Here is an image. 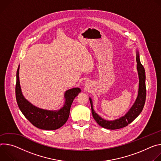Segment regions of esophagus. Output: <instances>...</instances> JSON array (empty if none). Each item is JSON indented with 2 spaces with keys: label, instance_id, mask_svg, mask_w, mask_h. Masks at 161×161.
<instances>
[{
  "label": "esophagus",
  "instance_id": "34e87169",
  "mask_svg": "<svg viewBox=\"0 0 161 161\" xmlns=\"http://www.w3.org/2000/svg\"><path fill=\"white\" fill-rule=\"evenodd\" d=\"M86 84H88V82H87V81H86Z\"/></svg>",
  "mask_w": 161,
  "mask_h": 161
}]
</instances>
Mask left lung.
Masks as SVG:
<instances>
[{
    "label": "left lung",
    "instance_id": "left-lung-1",
    "mask_svg": "<svg viewBox=\"0 0 161 161\" xmlns=\"http://www.w3.org/2000/svg\"><path fill=\"white\" fill-rule=\"evenodd\" d=\"M136 61H137V70L139 76V89L138 94L135 102L131 107V108L124 116L114 120H106L100 116L94 110L93 101L90 97V101L92 107V112L93 118L97 123L102 127L110 130H115L123 128L127 126L129 123L132 122L141 113L144 108L146 100V76L145 68L140 62L139 52L136 50Z\"/></svg>",
    "mask_w": 161,
    "mask_h": 161
}]
</instances>
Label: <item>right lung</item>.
I'll list each match as a JSON object with an SVG mask.
<instances>
[{
  "label": "right lung",
  "instance_id": "right-lung-1",
  "mask_svg": "<svg viewBox=\"0 0 161 161\" xmlns=\"http://www.w3.org/2000/svg\"><path fill=\"white\" fill-rule=\"evenodd\" d=\"M19 69L20 65L16 71L15 93L18 105L22 114L34 126L38 129L52 130L61 127L68 119L71 105L74 98L80 93V89L74 87L66 90L64 95V105L59 110L41 109L32 104L24 97L20 84Z\"/></svg>",
  "mask_w": 161,
  "mask_h": 161
}]
</instances>
